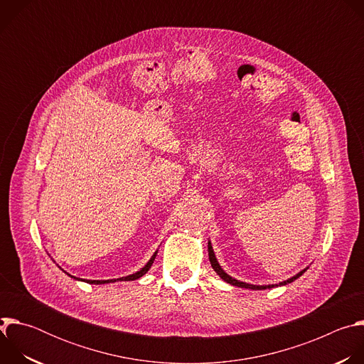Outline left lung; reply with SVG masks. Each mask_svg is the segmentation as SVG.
I'll use <instances>...</instances> for the list:
<instances>
[{
    "label": "left lung",
    "instance_id": "left-lung-1",
    "mask_svg": "<svg viewBox=\"0 0 364 364\" xmlns=\"http://www.w3.org/2000/svg\"><path fill=\"white\" fill-rule=\"evenodd\" d=\"M207 250H209V259H210V264H212V268L215 269V272L225 281V282H228V284H230V285H235V287H239V288H246V289H253V291H262V289H271V288H277V287H284V285H288V284H291V282H294L295 279H298L306 269H308V267L306 268H304L302 271H299L296 275H294V277H291V278H288V279H285V281H282V282H279V284H269V285H253V284H247V282H243V281H239V279H236V278H233V277H230L222 267H220V264H219V261H218V257H216V255H215V250H213V246H212V242L209 240V243H207Z\"/></svg>",
    "mask_w": 364,
    "mask_h": 364
}]
</instances>
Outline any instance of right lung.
<instances>
[{
  "label": "right lung",
  "instance_id": "right-lung-1",
  "mask_svg": "<svg viewBox=\"0 0 364 364\" xmlns=\"http://www.w3.org/2000/svg\"><path fill=\"white\" fill-rule=\"evenodd\" d=\"M157 253H159V250H155L154 252V255L149 257V261L139 269V271H136V272H134V274H131V275H127V277H122V278H117V279H83V278H77V277H73V275H70L69 272H66L65 269H62L59 265V268L65 272V274H68L70 278H73V279H76V281H83V282H87V284H96V285H100V284H111V282H117V281H135V279H138V278H141L142 275H145L148 271H149V268H151V265L154 264V259H155V256H157Z\"/></svg>",
  "mask_w": 364,
  "mask_h": 364
}]
</instances>
